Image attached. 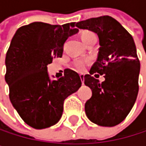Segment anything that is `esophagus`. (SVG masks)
<instances>
[{"instance_id": "34e87169", "label": "esophagus", "mask_w": 146, "mask_h": 146, "mask_svg": "<svg viewBox=\"0 0 146 146\" xmlns=\"http://www.w3.org/2000/svg\"><path fill=\"white\" fill-rule=\"evenodd\" d=\"M79 77H80V79H81L82 83L84 84V74H80Z\"/></svg>"}]
</instances>
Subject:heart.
I'll list each match as a JSON object with an SVG mask.
<instances>
[{"label":"heart","mask_w":146,"mask_h":146,"mask_svg":"<svg viewBox=\"0 0 146 146\" xmlns=\"http://www.w3.org/2000/svg\"><path fill=\"white\" fill-rule=\"evenodd\" d=\"M95 34L90 31V30H84L82 33H81V38H82V40L84 41V43L86 44L88 43V41L95 37ZM90 64V60L88 59H81V60H77L73 62V66L74 68L79 71V72H82L85 69V68Z\"/></svg>","instance_id":"1"}]
</instances>
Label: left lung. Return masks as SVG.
Listing matches in <instances>:
<instances>
[{
    "label": "left lung",
    "mask_w": 146,
    "mask_h": 146,
    "mask_svg": "<svg viewBox=\"0 0 146 146\" xmlns=\"http://www.w3.org/2000/svg\"><path fill=\"white\" fill-rule=\"evenodd\" d=\"M78 29L98 35L97 61L84 84L92 90L85 106L88 118L96 124L113 127L123 122L133 106L139 92L140 63L131 35L113 17L102 16L77 23ZM104 74L102 84L92 75Z\"/></svg>",
    "instance_id": "1"
}]
</instances>
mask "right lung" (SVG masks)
<instances>
[{
  "label": "right lung",
  "mask_w": 146,
  "mask_h": 146,
  "mask_svg": "<svg viewBox=\"0 0 146 146\" xmlns=\"http://www.w3.org/2000/svg\"><path fill=\"white\" fill-rule=\"evenodd\" d=\"M75 23L52 25L35 22L20 27L6 56V82L9 98L21 118L30 127L41 129L56 124L63 111L65 99L82 84L71 69L51 80L47 65L62 57L67 39L76 34Z\"/></svg>",
  "instance_id": "add662e5"
}]
</instances>
